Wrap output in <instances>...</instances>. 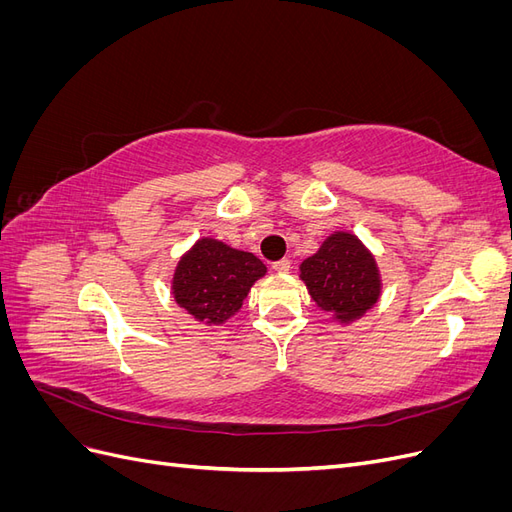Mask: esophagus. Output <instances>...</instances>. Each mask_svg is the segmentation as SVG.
<instances>
[{
	"label": "esophagus",
	"mask_w": 512,
	"mask_h": 512,
	"mask_svg": "<svg viewBox=\"0 0 512 512\" xmlns=\"http://www.w3.org/2000/svg\"><path fill=\"white\" fill-rule=\"evenodd\" d=\"M271 267H273V271H277V273H288V271H290V260H288V258L275 260Z\"/></svg>",
	"instance_id": "1"
}]
</instances>
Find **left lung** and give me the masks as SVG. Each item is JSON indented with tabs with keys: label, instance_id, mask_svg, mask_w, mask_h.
I'll return each mask as SVG.
<instances>
[{
	"label": "left lung",
	"instance_id": "1",
	"mask_svg": "<svg viewBox=\"0 0 512 512\" xmlns=\"http://www.w3.org/2000/svg\"><path fill=\"white\" fill-rule=\"evenodd\" d=\"M301 280L318 307L342 322L363 316L380 297L376 260L350 232H335L305 258Z\"/></svg>",
	"mask_w": 512,
	"mask_h": 512
}]
</instances>
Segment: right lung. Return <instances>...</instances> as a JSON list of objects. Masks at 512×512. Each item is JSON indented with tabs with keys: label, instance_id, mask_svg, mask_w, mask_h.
Masks as SVG:
<instances>
[{
	"label": "right lung",
	"instance_id": "add662e5",
	"mask_svg": "<svg viewBox=\"0 0 512 512\" xmlns=\"http://www.w3.org/2000/svg\"><path fill=\"white\" fill-rule=\"evenodd\" d=\"M267 273L250 252L232 250L215 239H200L185 254L173 277L175 301L207 324H222L239 312L252 284Z\"/></svg>",
	"mask_w": 512,
	"mask_h": 512
}]
</instances>
